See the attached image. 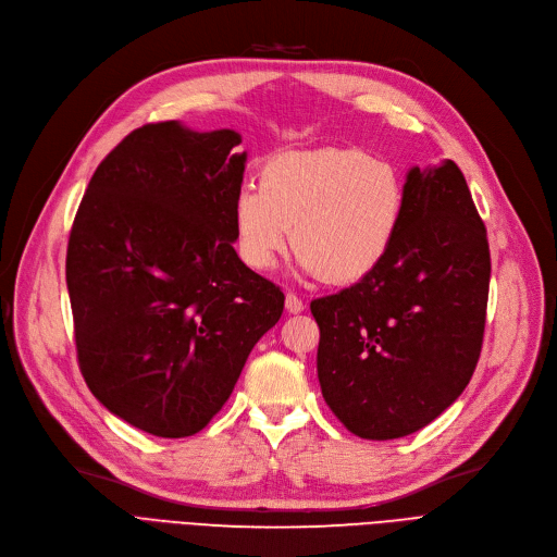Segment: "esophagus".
<instances>
[{
    "label": "esophagus",
    "mask_w": 557,
    "mask_h": 557,
    "mask_svg": "<svg viewBox=\"0 0 557 557\" xmlns=\"http://www.w3.org/2000/svg\"><path fill=\"white\" fill-rule=\"evenodd\" d=\"M286 311H290V313H300V311H305V302H302V298H298L296 294H286Z\"/></svg>",
    "instance_id": "esophagus-1"
}]
</instances>
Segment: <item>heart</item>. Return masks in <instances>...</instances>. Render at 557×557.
<instances>
[{
	"instance_id": "obj_1",
	"label": "heart",
	"mask_w": 557,
	"mask_h": 557,
	"mask_svg": "<svg viewBox=\"0 0 557 557\" xmlns=\"http://www.w3.org/2000/svg\"><path fill=\"white\" fill-rule=\"evenodd\" d=\"M404 210V181L386 160L343 146L284 153L263 164L259 187L234 196V246L246 267L269 271L294 225L300 269L349 284L386 259Z\"/></svg>"
}]
</instances>
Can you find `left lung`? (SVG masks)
I'll use <instances>...</instances> for the list:
<instances>
[{"mask_svg": "<svg viewBox=\"0 0 557 557\" xmlns=\"http://www.w3.org/2000/svg\"><path fill=\"white\" fill-rule=\"evenodd\" d=\"M397 239L379 267L311 302L318 382L366 441L416 433L470 384L490 290L487 232L456 162L406 175Z\"/></svg>", "mask_w": 557, "mask_h": 557, "instance_id": "1", "label": "left lung"}]
</instances>
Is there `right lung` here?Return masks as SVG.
<instances>
[{"instance_id":"1","label":"right lung","mask_w":557,"mask_h":557,"mask_svg":"<svg viewBox=\"0 0 557 557\" xmlns=\"http://www.w3.org/2000/svg\"><path fill=\"white\" fill-rule=\"evenodd\" d=\"M239 133L146 124L97 166L72 223L78 368L116 418L187 437L227 401L284 294L234 252Z\"/></svg>"}]
</instances>
